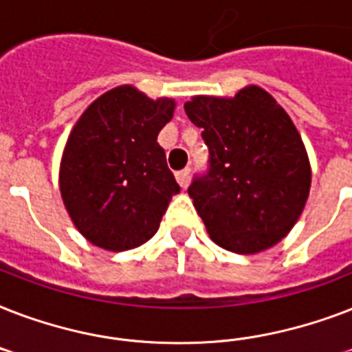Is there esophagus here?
Returning a JSON list of instances; mask_svg holds the SVG:
<instances>
[{
  "label": "esophagus",
  "instance_id": "34e87169",
  "mask_svg": "<svg viewBox=\"0 0 352 352\" xmlns=\"http://www.w3.org/2000/svg\"><path fill=\"white\" fill-rule=\"evenodd\" d=\"M175 177H177V182L181 184V188L186 190L188 184H190V168H184V170L177 171Z\"/></svg>",
  "mask_w": 352,
  "mask_h": 352
}]
</instances>
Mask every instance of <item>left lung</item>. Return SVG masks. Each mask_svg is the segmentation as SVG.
Wrapping results in <instances>:
<instances>
[{
  "label": "left lung",
  "instance_id": "8db88e82",
  "mask_svg": "<svg viewBox=\"0 0 352 352\" xmlns=\"http://www.w3.org/2000/svg\"><path fill=\"white\" fill-rule=\"evenodd\" d=\"M184 111L203 129L210 153L188 188L210 237L235 254L283 239L311 188L307 151L283 107L250 85L234 98L195 96Z\"/></svg>",
  "mask_w": 352,
  "mask_h": 352
}]
</instances>
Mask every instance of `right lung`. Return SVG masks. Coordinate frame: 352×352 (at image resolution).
<instances>
[{"label":"right lung","mask_w":352,"mask_h":352,"mask_svg":"<svg viewBox=\"0 0 352 352\" xmlns=\"http://www.w3.org/2000/svg\"><path fill=\"white\" fill-rule=\"evenodd\" d=\"M173 107V100H149L122 85L76 122L63 151L60 190L71 219L93 245L124 252L159 230L181 190L157 142Z\"/></svg>","instance_id":"right-lung-1"}]
</instances>
